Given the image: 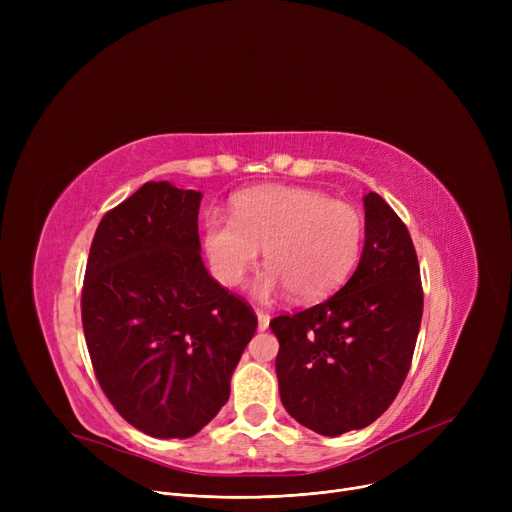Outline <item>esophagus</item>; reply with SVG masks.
<instances>
[{"label":"esophagus","instance_id":"esophagus-1","mask_svg":"<svg viewBox=\"0 0 512 512\" xmlns=\"http://www.w3.org/2000/svg\"><path fill=\"white\" fill-rule=\"evenodd\" d=\"M257 328H259V330H267V328H270V315H267V313L261 311V309H257Z\"/></svg>","mask_w":512,"mask_h":512}]
</instances>
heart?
<instances>
[{"mask_svg":"<svg viewBox=\"0 0 512 512\" xmlns=\"http://www.w3.org/2000/svg\"><path fill=\"white\" fill-rule=\"evenodd\" d=\"M365 236L363 213L317 188L261 186L230 201V220L207 215L203 249L224 286H238L259 249L270 265L255 292L261 299L288 290L297 303H319L353 276Z\"/></svg>","mask_w":512,"mask_h":512,"instance_id":"heart-1","label":"heart"}]
</instances>
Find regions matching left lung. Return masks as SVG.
I'll return each mask as SVG.
<instances>
[{"label":"left lung","mask_w":512,"mask_h":512,"mask_svg":"<svg viewBox=\"0 0 512 512\" xmlns=\"http://www.w3.org/2000/svg\"><path fill=\"white\" fill-rule=\"evenodd\" d=\"M365 247L334 297L270 321L276 373L290 417L321 436L367 427L405 382L423 315L419 261L394 209L369 193Z\"/></svg>","instance_id":"obj_1"}]
</instances>
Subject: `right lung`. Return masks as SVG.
<instances>
[{"label":"right lung","mask_w":512,"mask_h":512,"mask_svg":"<svg viewBox=\"0 0 512 512\" xmlns=\"http://www.w3.org/2000/svg\"><path fill=\"white\" fill-rule=\"evenodd\" d=\"M201 193L145 182L93 236L83 330L114 409L153 438H191L230 396L257 330L251 305L205 270Z\"/></svg>","instance_id":"add662e5"}]
</instances>
